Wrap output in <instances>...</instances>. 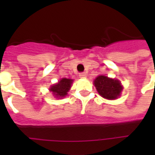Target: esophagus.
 Returning <instances> with one entry per match:
<instances>
[{"label": "esophagus", "instance_id": "34e87169", "mask_svg": "<svg viewBox=\"0 0 155 155\" xmlns=\"http://www.w3.org/2000/svg\"><path fill=\"white\" fill-rule=\"evenodd\" d=\"M80 78H82V79H84V78H86V76H87V74L85 72H81L80 73Z\"/></svg>", "mask_w": 155, "mask_h": 155}]
</instances>
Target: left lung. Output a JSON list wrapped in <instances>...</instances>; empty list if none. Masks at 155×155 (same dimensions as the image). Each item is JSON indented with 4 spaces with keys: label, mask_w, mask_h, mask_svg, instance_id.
<instances>
[{
    "label": "left lung",
    "mask_w": 155,
    "mask_h": 155,
    "mask_svg": "<svg viewBox=\"0 0 155 155\" xmlns=\"http://www.w3.org/2000/svg\"><path fill=\"white\" fill-rule=\"evenodd\" d=\"M97 92L104 98L108 100L117 99L122 90V86L117 80L99 75L94 80Z\"/></svg>",
    "instance_id": "1"
}]
</instances>
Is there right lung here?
<instances>
[{"mask_svg":"<svg viewBox=\"0 0 155 155\" xmlns=\"http://www.w3.org/2000/svg\"><path fill=\"white\" fill-rule=\"evenodd\" d=\"M73 80L70 79H66L63 78L56 84L53 85L51 87V91L53 92V94L56 97H63L68 94V92L70 89L71 86V83Z\"/></svg>","mask_w":155,"mask_h":155,"instance_id":"1","label":"right lung"}]
</instances>
